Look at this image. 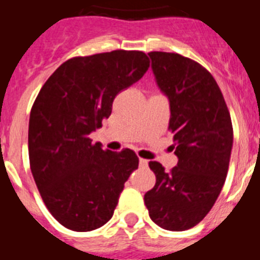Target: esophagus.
Masks as SVG:
<instances>
[{"label": "esophagus", "instance_id": "obj_1", "mask_svg": "<svg viewBox=\"0 0 260 260\" xmlns=\"http://www.w3.org/2000/svg\"><path fill=\"white\" fill-rule=\"evenodd\" d=\"M139 165H141L142 168H146L148 167V160H146V158H139Z\"/></svg>", "mask_w": 260, "mask_h": 260}]
</instances>
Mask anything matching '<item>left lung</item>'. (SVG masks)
Segmentation results:
<instances>
[{
	"label": "left lung",
	"instance_id": "8db88e82",
	"mask_svg": "<svg viewBox=\"0 0 260 260\" xmlns=\"http://www.w3.org/2000/svg\"><path fill=\"white\" fill-rule=\"evenodd\" d=\"M158 88L169 99L177 167L165 171L150 161L156 176L144 194L150 217L160 228L182 232L206 217L228 174L233 126L231 114L210 71L178 53L150 52Z\"/></svg>",
	"mask_w": 260,
	"mask_h": 260
}]
</instances>
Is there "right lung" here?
<instances>
[{"instance_id":"1","label":"right lung","mask_w":260,"mask_h":260,"mask_svg":"<svg viewBox=\"0 0 260 260\" xmlns=\"http://www.w3.org/2000/svg\"><path fill=\"white\" fill-rule=\"evenodd\" d=\"M148 68L141 50L73 57L41 87L29 114V167L43 202L65 228L95 231L113 216L139 158L128 148L104 151L88 135Z\"/></svg>"}]
</instances>
